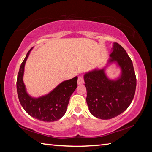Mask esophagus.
Segmentation results:
<instances>
[{"label":"esophagus","instance_id":"obj_1","mask_svg":"<svg viewBox=\"0 0 152 152\" xmlns=\"http://www.w3.org/2000/svg\"><path fill=\"white\" fill-rule=\"evenodd\" d=\"M83 83H84V78H83V76H80L78 79V84L82 85Z\"/></svg>","mask_w":152,"mask_h":152}]
</instances>
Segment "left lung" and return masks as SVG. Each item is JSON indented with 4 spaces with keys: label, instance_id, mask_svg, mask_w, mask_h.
I'll return each instance as SVG.
<instances>
[{
    "label": "left lung",
    "instance_id": "8db88e82",
    "mask_svg": "<svg viewBox=\"0 0 152 152\" xmlns=\"http://www.w3.org/2000/svg\"><path fill=\"white\" fill-rule=\"evenodd\" d=\"M108 63L116 62L121 74L115 80L108 78L104 69L86 73V101L91 114L101 119L114 118L127 109L134 98L137 78L133 62L121 45L113 44Z\"/></svg>",
    "mask_w": 152,
    "mask_h": 152
}]
</instances>
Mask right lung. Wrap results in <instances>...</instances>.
<instances>
[{
    "label": "right lung",
    "mask_w": 152,
    "mask_h": 152,
    "mask_svg": "<svg viewBox=\"0 0 152 152\" xmlns=\"http://www.w3.org/2000/svg\"><path fill=\"white\" fill-rule=\"evenodd\" d=\"M32 49L33 48L28 51L19 68L16 83L19 101L27 114L33 118L46 122L57 121L65 114L70 96L77 88L78 77L61 83L46 95L31 97L26 91L23 76L25 63Z\"/></svg>",
    "instance_id": "1"
}]
</instances>
